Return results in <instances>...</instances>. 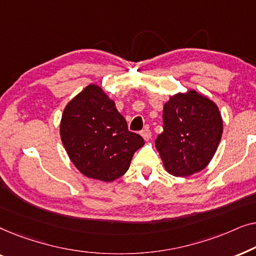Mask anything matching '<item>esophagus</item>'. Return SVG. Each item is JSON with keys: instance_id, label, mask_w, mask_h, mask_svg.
Wrapping results in <instances>:
<instances>
[{"instance_id": "esophagus-1", "label": "esophagus", "mask_w": 256, "mask_h": 256, "mask_svg": "<svg viewBox=\"0 0 256 256\" xmlns=\"http://www.w3.org/2000/svg\"><path fill=\"white\" fill-rule=\"evenodd\" d=\"M141 136L143 138V140H144V141H149V140L152 138V132L149 130L148 127H146V128L142 130Z\"/></svg>"}]
</instances>
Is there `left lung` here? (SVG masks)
Segmentation results:
<instances>
[{
	"mask_svg": "<svg viewBox=\"0 0 256 256\" xmlns=\"http://www.w3.org/2000/svg\"><path fill=\"white\" fill-rule=\"evenodd\" d=\"M163 124L155 146L168 172L184 178L204 170L222 135L216 104L192 88L176 93L164 104Z\"/></svg>",
	"mask_w": 256,
	"mask_h": 256,
	"instance_id": "1",
	"label": "left lung"
}]
</instances>
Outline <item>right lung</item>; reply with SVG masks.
I'll return each instance as SVG.
<instances>
[{
	"label": "right lung",
	"instance_id": "obj_1",
	"mask_svg": "<svg viewBox=\"0 0 256 256\" xmlns=\"http://www.w3.org/2000/svg\"><path fill=\"white\" fill-rule=\"evenodd\" d=\"M59 132L76 169L90 180L110 183L127 172L144 141L128 130L115 101L90 84L66 104Z\"/></svg>",
	"mask_w": 256,
	"mask_h": 256
}]
</instances>
